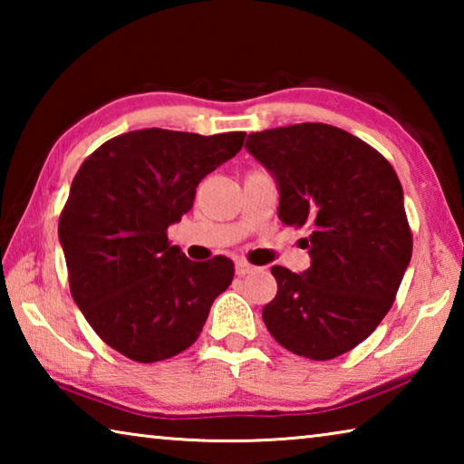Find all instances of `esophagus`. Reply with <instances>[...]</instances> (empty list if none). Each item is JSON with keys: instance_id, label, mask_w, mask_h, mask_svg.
Masks as SVG:
<instances>
[{"instance_id": "34e87169", "label": "esophagus", "mask_w": 464, "mask_h": 464, "mask_svg": "<svg viewBox=\"0 0 464 464\" xmlns=\"http://www.w3.org/2000/svg\"><path fill=\"white\" fill-rule=\"evenodd\" d=\"M235 272H237L239 276H246V274L256 272V266L247 264L246 260H237V262H235Z\"/></svg>"}]
</instances>
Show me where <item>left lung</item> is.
<instances>
[{"label": "left lung", "instance_id": "obj_1", "mask_svg": "<svg viewBox=\"0 0 464 464\" xmlns=\"http://www.w3.org/2000/svg\"><path fill=\"white\" fill-rule=\"evenodd\" d=\"M246 149L276 179L280 221L311 229L307 270L272 266L264 324L293 354L342 356L387 315L410 266L401 182L371 145L324 122L251 132Z\"/></svg>", "mask_w": 464, "mask_h": 464}]
</instances>
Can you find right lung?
<instances>
[{"mask_svg":"<svg viewBox=\"0 0 464 464\" xmlns=\"http://www.w3.org/2000/svg\"><path fill=\"white\" fill-rule=\"evenodd\" d=\"M246 132L202 137L143 129L106 140L82 163L59 218L69 288L110 348L160 362L198 340L233 262H192L168 227L192 208L204 176L237 155Z\"/></svg>","mask_w":464,"mask_h":464,"instance_id":"add662e5","label":"right lung"}]
</instances>
